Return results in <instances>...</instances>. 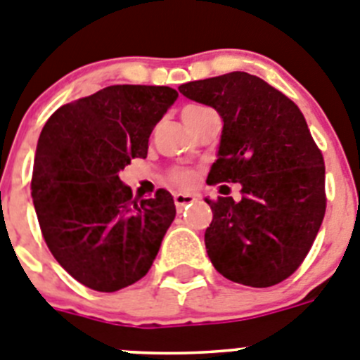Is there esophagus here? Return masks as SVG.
I'll list each match as a JSON object with an SVG mask.
<instances>
[{"label":"esophagus","instance_id":"obj_1","mask_svg":"<svg viewBox=\"0 0 360 360\" xmlns=\"http://www.w3.org/2000/svg\"><path fill=\"white\" fill-rule=\"evenodd\" d=\"M193 200H195V195H192V193H176V195H174V202H176L177 212H183L184 206H190Z\"/></svg>","mask_w":360,"mask_h":360}]
</instances>
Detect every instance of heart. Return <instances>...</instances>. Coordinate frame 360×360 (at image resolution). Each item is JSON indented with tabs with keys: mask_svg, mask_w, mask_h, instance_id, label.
<instances>
[{
	"mask_svg": "<svg viewBox=\"0 0 360 360\" xmlns=\"http://www.w3.org/2000/svg\"><path fill=\"white\" fill-rule=\"evenodd\" d=\"M204 108H197V105H188L186 109L183 111V115H188V112H197ZM170 181L177 186H188V184H192L195 181V172H193L192 168H176L170 174Z\"/></svg>",
	"mask_w": 360,
	"mask_h": 360,
	"instance_id": "heart-1",
	"label": "heart"
}]
</instances>
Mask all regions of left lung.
Here are the masks:
<instances>
[{"label": "left lung", "instance_id": "obj_1", "mask_svg": "<svg viewBox=\"0 0 360 360\" xmlns=\"http://www.w3.org/2000/svg\"><path fill=\"white\" fill-rule=\"evenodd\" d=\"M224 122L208 184L240 183L242 199H204L213 267L248 287H271L301 265L326 210L325 161L305 116L260 77L233 71L179 86Z\"/></svg>", "mask_w": 360, "mask_h": 360}]
</instances>
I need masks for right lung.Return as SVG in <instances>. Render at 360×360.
<instances>
[{"instance_id":"1","label":"right lung","mask_w":360,"mask_h":360,"mask_svg":"<svg viewBox=\"0 0 360 360\" xmlns=\"http://www.w3.org/2000/svg\"><path fill=\"white\" fill-rule=\"evenodd\" d=\"M176 98L167 86H109L59 108L41 131L32 174L39 226L55 260L89 289L141 280L176 217L167 190L140 200L118 176L147 158L148 136Z\"/></svg>"}]
</instances>
